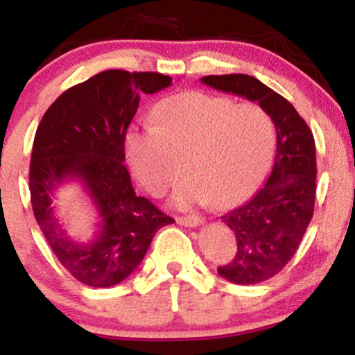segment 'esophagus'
I'll return each instance as SVG.
<instances>
[{
	"label": "esophagus",
	"mask_w": 355,
	"mask_h": 355,
	"mask_svg": "<svg viewBox=\"0 0 355 355\" xmlns=\"http://www.w3.org/2000/svg\"><path fill=\"white\" fill-rule=\"evenodd\" d=\"M177 223H180L183 227H198L200 223H203V218L198 217V215H187V217H175Z\"/></svg>",
	"instance_id": "obj_1"
}]
</instances>
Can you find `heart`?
Instances as JSON below:
<instances>
[{"instance_id": "obj_1", "label": "heart", "mask_w": 355, "mask_h": 355, "mask_svg": "<svg viewBox=\"0 0 355 355\" xmlns=\"http://www.w3.org/2000/svg\"><path fill=\"white\" fill-rule=\"evenodd\" d=\"M152 121L153 126L126 133V160L152 195L172 185L182 160L185 177L173 191L180 209L235 205L257 189L270 166L274 123L255 103L187 92L162 101Z\"/></svg>"}]
</instances>
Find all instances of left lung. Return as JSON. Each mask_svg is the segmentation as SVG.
Masks as SVG:
<instances>
[{
  "label": "left lung",
  "instance_id": "8db88e82",
  "mask_svg": "<svg viewBox=\"0 0 355 355\" xmlns=\"http://www.w3.org/2000/svg\"><path fill=\"white\" fill-rule=\"evenodd\" d=\"M207 87L257 101L272 118L277 152L266 185L250 200L222 217L234 232V260L218 267L232 284L252 285L279 274L295 254L313 215L315 141L291 101L248 75H209Z\"/></svg>",
  "mask_w": 355,
  "mask_h": 355
}]
</instances>
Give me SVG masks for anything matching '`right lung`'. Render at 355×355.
I'll return each instance as SVG.
<instances>
[{"instance_id":"right-lung-1","label":"right lung","mask_w":355,"mask_h":355,"mask_svg":"<svg viewBox=\"0 0 355 355\" xmlns=\"http://www.w3.org/2000/svg\"><path fill=\"white\" fill-rule=\"evenodd\" d=\"M170 83L162 73L101 71L61 93L40 121L30 164L33 214L53 254L81 284H120L140 266L153 235L175 222L138 197L123 164L140 98ZM67 180L81 181L99 211L101 230L88 244L69 239L51 205Z\"/></svg>"}]
</instances>
